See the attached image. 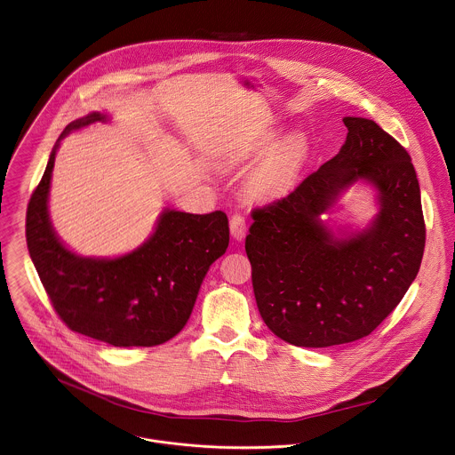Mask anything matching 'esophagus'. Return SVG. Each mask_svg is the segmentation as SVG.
Wrapping results in <instances>:
<instances>
[{"instance_id": "1", "label": "esophagus", "mask_w": 455, "mask_h": 455, "mask_svg": "<svg viewBox=\"0 0 455 455\" xmlns=\"http://www.w3.org/2000/svg\"><path fill=\"white\" fill-rule=\"evenodd\" d=\"M246 218L241 214V212H235L232 214L230 218V232H232V237L237 239V241H243L246 237Z\"/></svg>"}]
</instances>
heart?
Returning <instances> with one entry per match:
<instances>
[{"mask_svg": "<svg viewBox=\"0 0 455 455\" xmlns=\"http://www.w3.org/2000/svg\"><path fill=\"white\" fill-rule=\"evenodd\" d=\"M277 134H272L259 152H270L250 176L248 187L256 197H279L290 192L310 156V140L303 132L284 138L278 147Z\"/></svg>", "mask_w": 455, "mask_h": 455, "instance_id": "b5f03b06", "label": "heart"}]
</instances>
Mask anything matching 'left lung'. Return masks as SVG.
<instances>
[{"label": "left lung", "instance_id": "obj_1", "mask_svg": "<svg viewBox=\"0 0 455 455\" xmlns=\"http://www.w3.org/2000/svg\"><path fill=\"white\" fill-rule=\"evenodd\" d=\"M340 152L284 199L252 209L246 237L252 290L268 330L299 347L370 335L413 283L426 244L411 158L373 120L346 116ZM357 180L378 190L379 214L363 233L335 238L318 220Z\"/></svg>", "mask_w": 455, "mask_h": 455}]
</instances>
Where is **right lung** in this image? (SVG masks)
<instances>
[{
    "instance_id": "1",
    "label": "right lung",
    "mask_w": 455,
    "mask_h": 455,
    "mask_svg": "<svg viewBox=\"0 0 455 455\" xmlns=\"http://www.w3.org/2000/svg\"><path fill=\"white\" fill-rule=\"evenodd\" d=\"M106 120L102 113L78 118L59 141ZM59 141L26 214L28 250L52 307L69 330L115 347H153L171 340L187 324L209 267L228 248L227 214L164 209L152 237L134 251L116 258L69 251L49 216Z\"/></svg>"
}]
</instances>
